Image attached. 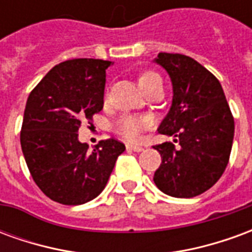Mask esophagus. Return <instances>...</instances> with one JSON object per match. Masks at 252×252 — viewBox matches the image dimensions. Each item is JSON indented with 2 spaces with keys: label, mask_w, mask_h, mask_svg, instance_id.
Returning a JSON list of instances; mask_svg holds the SVG:
<instances>
[{
  "label": "esophagus",
  "mask_w": 252,
  "mask_h": 252,
  "mask_svg": "<svg viewBox=\"0 0 252 252\" xmlns=\"http://www.w3.org/2000/svg\"><path fill=\"white\" fill-rule=\"evenodd\" d=\"M126 150H132L135 153H140V151L144 150V147L140 146V144H126Z\"/></svg>",
  "instance_id": "obj_1"
}]
</instances>
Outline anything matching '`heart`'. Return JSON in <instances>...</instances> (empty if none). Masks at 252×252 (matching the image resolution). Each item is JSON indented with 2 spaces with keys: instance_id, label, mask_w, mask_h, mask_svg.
<instances>
[{
  "instance_id": "heart-1",
  "label": "heart",
  "mask_w": 252,
  "mask_h": 252,
  "mask_svg": "<svg viewBox=\"0 0 252 252\" xmlns=\"http://www.w3.org/2000/svg\"><path fill=\"white\" fill-rule=\"evenodd\" d=\"M162 81L157 72L146 71L139 77V85L140 88L146 92L154 83ZM151 126V121L146 117H139V116H124L120 120L116 123V132L126 140H137L143 131H146Z\"/></svg>"
}]
</instances>
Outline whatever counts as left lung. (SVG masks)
<instances>
[{"label": "left lung", "mask_w": 252, "mask_h": 252, "mask_svg": "<svg viewBox=\"0 0 252 252\" xmlns=\"http://www.w3.org/2000/svg\"><path fill=\"white\" fill-rule=\"evenodd\" d=\"M155 63L169 74L173 101L159 133L174 136L154 146L162 163L154 182L164 194L191 198L220 180L232 148L235 124L219 79L193 58L159 52Z\"/></svg>", "instance_id": "8db88e82"}]
</instances>
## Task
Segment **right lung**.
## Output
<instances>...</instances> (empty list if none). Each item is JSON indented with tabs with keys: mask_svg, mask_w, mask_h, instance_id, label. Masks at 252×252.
<instances>
[{
	"mask_svg": "<svg viewBox=\"0 0 252 252\" xmlns=\"http://www.w3.org/2000/svg\"><path fill=\"white\" fill-rule=\"evenodd\" d=\"M113 62L71 59L52 67L27 99L21 150L39 189L63 205H81L104 190L126 146L106 139L89 150L78 140L104 106L106 68Z\"/></svg>",
	"mask_w": 252,
	"mask_h": 252,
	"instance_id": "obj_1",
	"label": "right lung"
}]
</instances>
